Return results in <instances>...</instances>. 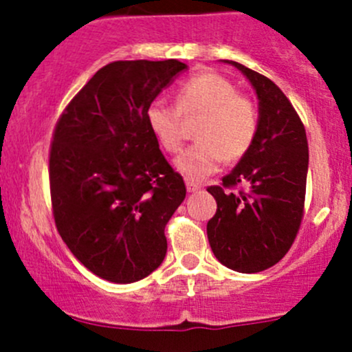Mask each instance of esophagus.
Listing matches in <instances>:
<instances>
[{
  "mask_svg": "<svg viewBox=\"0 0 352 352\" xmlns=\"http://www.w3.org/2000/svg\"><path fill=\"white\" fill-rule=\"evenodd\" d=\"M187 190H189V192H197V190H201V186H199V184L187 182Z\"/></svg>",
  "mask_w": 352,
  "mask_h": 352,
  "instance_id": "obj_1",
  "label": "esophagus"
}]
</instances>
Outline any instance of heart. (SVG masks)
I'll use <instances>...</instances> for the list:
<instances>
[{
	"label": "heart",
	"mask_w": 352,
	"mask_h": 352,
	"mask_svg": "<svg viewBox=\"0 0 352 352\" xmlns=\"http://www.w3.org/2000/svg\"><path fill=\"white\" fill-rule=\"evenodd\" d=\"M177 105L150 102L146 124L166 153H179L186 143L184 117L202 116L196 127L197 143L177 158L175 166L189 182H201L228 160L250 150L258 129V113L250 98L239 94L235 83L216 73L196 74L180 85Z\"/></svg>",
	"instance_id": "1"
}]
</instances>
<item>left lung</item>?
<instances>
[{
    "label": "left lung",
    "instance_id": "obj_1",
    "mask_svg": "<svg viewBox=\"0 0 352 352\" xmlns=\"http://www.w3.org/2000/svg\"><path fill=\"white\" fill-rule=\"evenodd\" d=\"M258 98V129L250 150L208 187L216 214L208 221L214 257L236 272H261L278 264L293 245L303 219L308 173L305 126L281 88L264 74L235 61ZM236 185L245 190L233 193Z\"/></svg>",
    "mask_w": 352,
    "mask_h": 352
}]
</instances>
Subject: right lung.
<instances>
[{"mask_svg":"<svg viewBox=\"0 0 352 352\" xmlns=\"http://www.w3.org/2000/svg\"><path fill=\"white\" fill-rule=\"evenodd\" d=\"M186 69L177 59L110 63L56 124L49 155L56 226L71 254L105 281L136 283L165 258V226L186 184L144 112Z\"/></svg>","mask_w":352,"mask_h":352,"instance_id":"add662e5","label":"right lung"}]
</instances>
